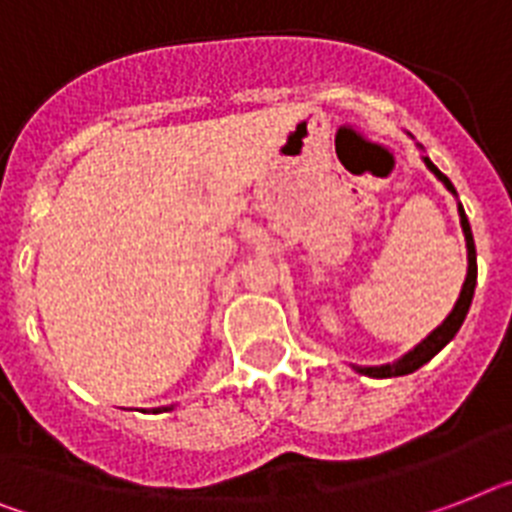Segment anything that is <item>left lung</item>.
<instances>
[{"label": "left lung", "mask_w": 512, "mask_h": 512, "mask_svg": "<svg viewBox=\"0 0 512 512\" xmlns=\"http://www.w3.org/2000/svg\"><path fill=\"white\" fill-rule=\"evenodd\" d=\"M424 164L429 167V170L434 172V175L445 183V188L450 190V193H455L453 183L447 180V175H442V172L437 170L432 164V159L429 156H424ZM458 214H460V227H463V235H466V248H468V274H466V282H463V290H460V298L458 303H455V308L450 311V316H447L445 322L439 324L437 329H434L432 335L426 337L424 342H418L416 348L411 350V353H405L400 361L395 363H384V366H353V369L358 371V374H366V377H377V379H387V377H403V374H413L416 369H421L426 361H432L434 356H437L439 350L445 348L447 342L453 340L455 335H458L460 324H463V319H466L468 308H471V301H474V287H476V246H474V235H471V225H468V217L466 211H463V206H458Z\"/></svg>", "instance_id": "left-lung-1"}]
</instances>
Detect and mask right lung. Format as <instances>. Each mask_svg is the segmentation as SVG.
Returning <instances> with one entry per match:
<instances>
[{
    "instance_id": "obj_1",
    "label": "right lung",
    "mask_w": 512,
    "mask_h": 512,
    "mask_svg": "<svg viewBox=\"0 0 512 512\" xmlns=\"http://www.w3.org/2000/svg\"><path fill=\"white\" fill-rule=\"evenodd\" d=\"M162 411H170V408H156L154 413H162Z\"/></svg>"
}]
</instances>
